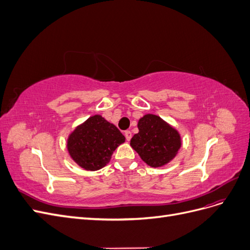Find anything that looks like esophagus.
I'll list each match as a JSON object with an SVG mask.
<instances>
[{"label":"esophagus","instance_id":"obj_1","mask_svg":"<svg viewBox=\"0 0 250 250\" xmlns=\"http://www.w3.org/2000/svg\"><path fill=\"white\" fill-rule=\"evenodd\" d=\"M124 135H125V138H126V140H127V141H130V140H131L132 133H131V131H130V130H126V131H125V133H124Z\"/></svg>","mask_w":250,"mask_h":250}]
</instances>
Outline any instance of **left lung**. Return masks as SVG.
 <instances>
[{"instance_id":"obj_1","label":"left lung","mask_w":250,"mask_h":250,"mask_svg":"<svg viewBox=\"0 0 250 250\" xmlns=\"http://www.w3.org/2000/svg\"><path fill=\"white\" fill-rule=\"evenodd\" d=\"M138 128L130 145L150 167H162L175 157L181 146L180 135L163 119L149 113L140 119Z\"/></svg>"}]
</instances>
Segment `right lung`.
<instances>
[{
	"label": "right lung",
	"mask_w": 250,
	"mask_h": 250,
	"mask_svg": "<svg viewBox=\"0 0 250 250\" xmlns=\"http://www.w3.org/2000/svg\"><path fill=\"white\" fill-rule=\"evenodd\" d=\"M125 142L118 128L99 115L88 118L67 140V150L81 168L96 171L103 168L116 148Z\"/></svg>",
	"instance_id": "obj_1"
}]
</instances>
